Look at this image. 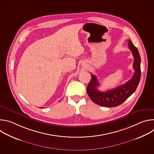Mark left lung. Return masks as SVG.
<instances>
[{
	"label": "left lung",
	"instance_id": "8db88e82",
	"mask_svg": "<svg viewBox=\"0 0 154 154\" xmlns=\"http://www.w3.org/2000/svg\"><path fill=\"white\" fill-rule=\"evenodd\" d=\"M128 46L134 58L133 68L135 72L134 75L125 84L106 92H101L97 88L100 83L96 76L91 74V79L88 85L86 91L94 103L105 107L117 106L122 103L135 91L141 77V58L138 49L133 45L131 40L128 42Z\"/></svg>",
	"mask_w": 154,
	"mask_h": 154
}]
</instances>
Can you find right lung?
I'll list each match as a JSON object with an SVG mask.
<instances>
[{
	"mask_svg": "<svg viewBox=\"0 0 154 154\" xmlns=\"http://www.w3.org/2000/svg\"><path fill=\"white\" fill-rule=\"evenodd\" d=\"M40 108H43V107H40Z\"/></svg>",
	"mask_w": 154,
	"mask_h": 154,
	"instance_id": "right-lung-1",
	"label": "right lung"
}]
</instances>
